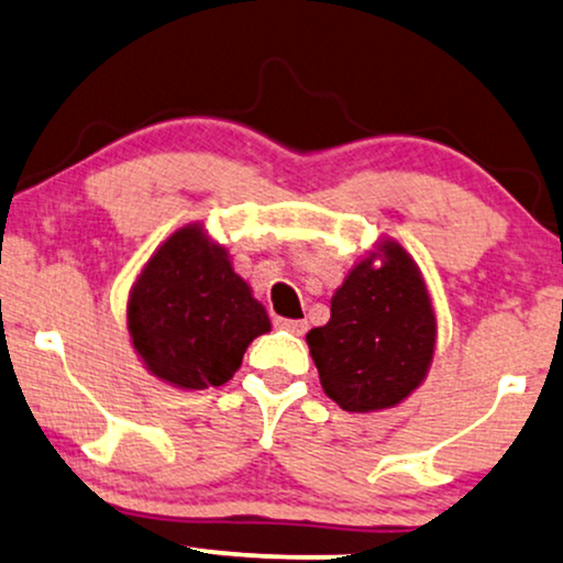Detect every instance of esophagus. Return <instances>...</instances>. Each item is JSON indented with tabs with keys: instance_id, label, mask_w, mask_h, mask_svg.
<instances>
[{
	"instance_id": "esophagus-1",
	"label": "esophagus",
	"mask_w": 563,
	"mask_h": 563,
	"mask_svg": "<svg viewBox=\"0 0 563 563\" xmlns=\"http://www.w3.org/2000/svg\"><path fill=\"white\" fill-rule=\"evenodd\" d=\"M277 327H283V330L298 334V338H301V334L306 332L303 319H277Z\"/></svg>"
}]
</instances>
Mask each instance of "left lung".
<instances>
[{"mask_svg": "<svg viewBox=\"0 0 563 563\" xmlns=\"http://www.w3.org/2000/svg\"><path fill=\"white\" fill-rule=\"evenodd\" d=\"M324 395L347 412L400 405L421 387L437 351L429 288L395 239L372 252L334 290L330 322L306 334Z\"/></svg>", "mask_w": 563, "mask_h": 563, "instance_id": "left-lung-1", "label": "left lung"}]
</instances>
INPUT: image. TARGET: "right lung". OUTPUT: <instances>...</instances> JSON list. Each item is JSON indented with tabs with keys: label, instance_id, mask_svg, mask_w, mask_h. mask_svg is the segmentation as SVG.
Returning a JSON list of instances; mask_svg holds the SVG:
<instances>
[{
	"label": "right lung",
	"instance_id": "right-lung-1",
	"mask_svg": "<svg viewBox=\"0 0 563 563\" xmlns=\"http://www.w3.org/2000/svg\"><path fill=\"white\" fill-rule=\"evenodd\" d=\"M126 330L147 372L176 389L220 387L269 317L202 223L174 231L140 269Z\"/></svg>",
	"mask_w": 563,
	"mask_h": 563
}]
</instances>
